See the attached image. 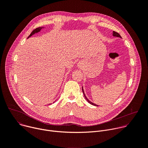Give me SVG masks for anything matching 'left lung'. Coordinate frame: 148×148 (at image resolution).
I'll list each match as a JSON object with an SVG mask.
<instances>
[{
  "label": "left lung",
  "mask_w": 148,
  "mask_h": 148,
  "mask_svg": "<svg viewBox=\"0 0 148 148\" xmlns=\"http://www.w3.org/2000/svg\"><path fill=\"white\" fill-rule=\"evenodd\" d=\"M112 35H113V36H114V37H120V38H121V36H120V34H119V33H118L117 32H114V31H113V32H112ZM82 92H83V94H84V97H85V98H86V99L88 102V103H90V104H91V105H94V106H98V105H97V104H95L94 103H93V102H91L87 98V97L86 96V95H85V93H84V90H83V87H82Z\"/></svg>",
  "instance_id": "1"
}]
</instances>
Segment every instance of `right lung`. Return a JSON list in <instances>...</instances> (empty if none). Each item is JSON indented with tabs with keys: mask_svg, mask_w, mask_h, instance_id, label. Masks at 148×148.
<instances>
[{
	"mask_svg": "<svg viewBox=\"0 0 148 148\" xmlns=\"http://www.w3.org/2000/svg\"><path fill=\"white\" fill-rule=\"evenodd\" d=\"M43 28H45L44 27H38V28H36V29H34L32 33H31V34L29 35V36L28 37V38H29L30 37H31L32 36H33V34H34L35 33H38V32H40V30L42 29H43ZM53 102V103H54ZM50 104H51V103H50Z\"/></svg>",
	"mask_w": 148,
	"mask_h": 148,
	"instance_id": "add662e5",
	"label": "right lung"
}]
</instances>
